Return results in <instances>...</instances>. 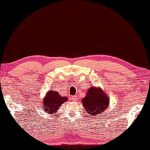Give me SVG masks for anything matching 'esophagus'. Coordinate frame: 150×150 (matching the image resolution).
<instances>
[{
  "label": "esophagus",
  "instance_id": "esophagus-1",
  "mask_svg": "<svg viewBox=\"0 0 150 150\" xmlns=\"http://www.w3.org/2000/svg\"><path fill=\"white\" fill-rule=\"evenodd\" d=\"M71 99L73 101H77V97L76 96H73L71 97Z\"/></svg>",
  "mask_w": 150,
  "mask_h": 150
}]
</instances>
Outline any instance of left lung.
Wrapping results in <instances>:
<instances>
[{
  "label": "left lung",
  "instance_id": "8db88e82",
  "mask_svg": "<svg viewBox=\"0 0 150 150\" xmlns=\"http://www.w3.org/2000/svg\"><path fill=\"white\" fill-rule=\"evenodd\" d=\"M82 103L87 112L96 116L105 110L109 104V98L100 88L90 87L82 100Z\"/></svg>",
  "mask_w": 150,
  "mask_h": 150
}]
</instances>
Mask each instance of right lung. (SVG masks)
<instances>
[{
	"label": "right lung",
	"instance_id": "add662e5",
	"mask_svg": "<svg viewBox=\"0 0 150 150\" xmlns=\"http://www.w3.org/2000/svg\"><path fill=\"white\" fill-rule=\"evenodd\" d=\"M66 101H67V97H62L57 91L51 90L46 93L42 105L45 112L52 114L57 112L60 105Z\"/></svg>",
	"mask_w": 150,
	"mask_h": 150
}]
</instances>
